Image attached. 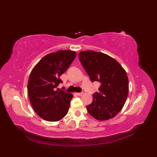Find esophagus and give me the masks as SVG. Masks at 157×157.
I'll return each mask as SVG.
<instances>
[{
    "label": "esophagus",
    "instance_id": "1",
    "mask_svg": "<svg viewBox=\"0 0 157 157\" xmlns=\"http://www.w3.org/2000/svg\"><path fill=\"white\" fill-rule=\"evenodd\" d=\"M82 94H84V92H78V93H77V95H78V96H82Z\"/></svg>",
    "mask_w": 157,
    "mask_h": 157
}]
</instances>
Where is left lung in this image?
Segmentation results:
<instances>
[{
    "label": "left lung",
    "instance_id": "obj_1",
    "mask_svg": "<svg viewBox=\"0 0 157 157\" xmlns=\"http://www.w3.org/2000/svg\"><path fill=\"white\" fill-rule=\"evenodd\" d=\"M79 59L92 82H99L98 92L86 106L99 121L111 119L121 111L128 95V78L119 63L111 56L93 51L79 53Z\"/></svg>",
    "mask_w": 157,
    "mask_h": 157
}]
</instances>
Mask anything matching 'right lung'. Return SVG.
Masks as SVG:
<instances>
[{
  "instance_id": "1",
  "label": "right lung",
  "mask_w": 157,
  "mask_h": 157,
  "mask_svg": "<svg viewBox=\"0 0 157 157\" xmlns=\"http://www.w3.org/2000/svg\"><path fill=\"white\" fill-rule=\"evenodd\" d=\"M75 56V52L67 50L50 53L31 71L28 84L29 101L35 112L46 121H57L69 111L73 95L59 90L57 86L62 83L60 76Z\"/></svg>"
}]
</instances>
